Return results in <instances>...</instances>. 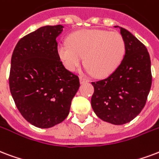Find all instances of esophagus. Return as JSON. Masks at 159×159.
<instances>
[{"instance_id":"obj_1","label":"esophagus","mask_w":159,"mask_h":159,"mask_svg":"<svg viewBox=\"0 0 159 159\" xmlns=\"http://www.w3.org/2000/svg\"><path fill=\"white\" fill-rule=\"evenodd\" d=\"M89 82V80L88 78H85L83 77H80V82L81 83H84V82Z\"/></svg>"}]
</instances>
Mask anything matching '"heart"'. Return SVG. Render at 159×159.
<instances>
[{"label":"heart","mask_w":159,"mask_h":159,"mask_svg":"<svg viewBox=\"0 0 159 159\" xmlns=\"http://www.w3.org/2000/svg\"><path fill=\"white\" fill-rule=\"evenodd\" d=\"M68 44L61 43L57 54L64 66L74 71L83 62L87 71L97 77L111 75L122 62L126 44L123 36L117 31L100 29H86L71 33Z\"/></svg>","instance_id":"b5f03b06"}]
</instances>
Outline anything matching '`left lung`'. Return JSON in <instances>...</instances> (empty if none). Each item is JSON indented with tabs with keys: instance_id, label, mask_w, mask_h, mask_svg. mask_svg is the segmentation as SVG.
I'll return each instance as SVG.
<instances>
[{
	"instance_id": "obj_1",
	"label": "left lung",
	"mask_w": 159,
	"mask_h": 159,
	"mask_svg": "<svg viewBox=\"0 0 159 159\" xmlns=\"http://www.w3.org/2000/svg\"><path fill=\"white\" fill-rule=\"evenodd\" d=\"M119 29L126 44L124 57L109 77L92 82L94 93L91 99L97 116L114 125L128 123L140 113L152 85L147 48L128 30Z\"/></svg>"
}]
</instances>
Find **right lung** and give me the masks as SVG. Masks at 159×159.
Here are the masks:
<instances>
[{
	"label": "right lung",
	"mask_w": 159,
	"mask_h": 159,
	"mask_svg": "<svg viewBox=\"0 0 159 159\" xmlns=\"http://www.w3.org/2000/svg\"><path fill=\"white\" fill-rule=\"evenodd\" d=\"M62 28L42 26L20 38L12 53L10 91L20 114L37 128L64 121L80 87L79 77L58 57L56 38Z\"/></svg>",
	"instance_id": "1"
}]
</instances>
